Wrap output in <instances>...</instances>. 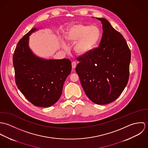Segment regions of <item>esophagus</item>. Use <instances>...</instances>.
<instances>
[{"label": "esophagus", "mask_w": 148, "mask_h": 148, "mask_svg": "<svg viewBox=\"0 0 148 148\" xmlns=\"http://www.w3.org/2000/svg\"><path fill=\"white\" fill-rule=\"evenodd\" d=\"M76 63L75 62H73L72 63V68L75 69L76 68Z\"/></svg>", "instance_id": "obj_1"}]
</instances>
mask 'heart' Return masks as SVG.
<instances>
[{"instance_id": "obj_1", "label": "heart", "mask_w": 148, "mask_h": 148, "mask_svg": "<svg viewBox=\"0 0 148 148\" xmlns=\"http://www.w3.org/2000/svg\"><path fill=\"white\" fill-rule=\"evenodd\" d=\"M100 37L101 32L97 26L82 23L71 26L65 33L66 42L69 44L76 42L74 49L80 55L90 52L97 44ZM62 46L65 48L66 45L63 42Z\"/></svg>"}]
</instances>
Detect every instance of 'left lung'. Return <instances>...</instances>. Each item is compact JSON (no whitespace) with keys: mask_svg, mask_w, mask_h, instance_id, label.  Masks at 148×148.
<instances>
[{"mask_svg":"<svg viewBox=\"0 0 148 148\" xmlns=\"http://www.w3.org/2000/svg\"><path fill=\"white\" fill-rule=\"evenodd\" d=\"M99 46L79 57L76 67L87 97L96 104L116 100L127 86L131 53L123 36L104 18Z\"/></svg>","mask_w":148,"mask_h":148,"instance_id":"1","label":"left lung"}]
</instances>
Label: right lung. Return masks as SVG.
I'll list each match as a JSON object with an SVG mask.
<instances>
[{
	"label": "right lung",
	"mask_w": 148,
	"mask_h": 148,
	"mask_svg": "<svg viewBox=\"0 0 148 148\" xmlns=\"http://www.w3.org/2000/svg\"><path fill=\"white\" fill-rule=\"evenodd\" d=\"M32 28L19 41L13 55L15 82L25 98L33 105L49 107L60 99L72 65L68 59L47 60L36 56L28 45Z\"/></svg>",
	"instance_id": "add662e5"
}]
</instances>
